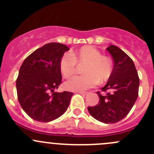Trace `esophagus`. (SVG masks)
I'll return each instance as SVG.
<instances>
[{
    "label": "esophagus",
    "mask_w": 154,
    "mask_h": 154,
    "mask_svg": "<svg viewBox=\"0 0 154 154\" xmlns=\"http://www.w3.org/2000/svg\"><path fill=\"white\" fill-rule=\"evenodd\" d=\"M77 93L82 94V95H86L87 94V91H77Z\"/></svg>",
    "instance_id": "obj_1"
}]
</instances>
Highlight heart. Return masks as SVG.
Wrapping results in <instances>:
<instances>
[{
  "mask_svg": "<svg viewBox=\"0 0 154 154\" xmlns=\"http://www.w3.org/2000/svg\"><path fill=\"white\" fill-rule=\"evenodd\" d=\"M77 63L83 64L81 75L74 76L65 83L66 89L72 91H83L99 83L106 82L113 71L112 61L109 57L103 56L99 50L91 45H85L71 54H66L60 61V70L65 77L75 73Z\"/></svg>",
  "mask_w": 154,
  "mask_h": 154,
  "instance_id": "1",
  "label": "heart"
}]
</instances>
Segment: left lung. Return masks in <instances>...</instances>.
<instances>
[{
    "label": "left lung",
    "instance_id": "left-lung-1",
    "mask_svg": "<svg viewBox=\"0 0 154 154\" xmlns=\"http://www.w3.org/2000/svg\"><path fill=\"white\" fill-rule=\"evenodd\" d=\"M113 60V71L106 84L101 88L106 94L97 91L98 103L88 110L96 120L105 124L120 122L127 116L138 97L139 78L134 63L117 46L106 48Z\"/></svg>",
    "mask_w": 154,
    "mask_h": 154
}]
</instances>
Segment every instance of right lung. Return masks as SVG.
Masks as SVG:
<instances>
[{
	"mask_svg": "<svg viewBox=\"0 0 154 154\" xmlns=\"http://www.w3.org/2000/svg\"><path fill=\"white\" fill-rule=\"evenodd\" d=\"M68 46L51 42L38 48L24 60L16 80L18 100L33 120L49 122L64 114L72 92H55L61 84L60 59Z\"/></svg>",
	"mask_w": 154,
	"mask_h": 154,
	"instance_id": "right-lung-1",
	"label": "right lung"
}]
</instances>
